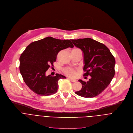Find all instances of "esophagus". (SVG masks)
Returning <instances> with one entry per match:
<instances>
[{
    "instance_id": "1",
    "label": "esophagus",
    "mask_w": 133,
    "mask_h": 133,
    "mask_svg": "<svg viewBox=\"0 0 133 133\" xmlns=\"http://www.w3.org/2000/svg\"><path fill=\"white\" fill-rule=\"evenodd\" d=\"M69 79H70V81H71L72 82H75L76 81V80H75V79H72V78H69Z\"/></svg>"
}]
</instances>
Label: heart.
<instances>
[{
    "mask_svg": "<svg viewBox=\"0 0 133 133\" xmlns=\"http://www.w3.org/2000/svg\"><path fill=\"white\" fill-rule=\"evenodd\" d=\"M73 50H79L77 48H75ZM63 72L68 76L74 77L76 75V70L72 68H66L63 69Z\"/></svg>",
    "mask_w": 133,
    "mask_h": 133,
    "instance_id": "obj_1",
    "label": "heart"
}]
</instances>
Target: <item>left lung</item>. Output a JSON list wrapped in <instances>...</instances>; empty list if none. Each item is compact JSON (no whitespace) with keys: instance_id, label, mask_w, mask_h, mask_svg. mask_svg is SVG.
Instances as JSON below:
<instances>
[{"instance_id":"obj_1","label":"left lung","mask_w":133,"mask_h":133,"mask_svg":"<svg viewBox=\"0 0 133 133\" xmlns=\"http://www.w3.org/2000/svg\"><path fill=\"white\" fill-rule=\"evenodd\" d=\"M71 41L83 52L84 76L91 77L87 82L78 80L82 88L75 94L85 98L96 97L108 87L114 76V57L106 46L90 38Z\"/></svg>"}]
</instances>
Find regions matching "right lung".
I'll use <instances>...</instances> for the list:
<instances>
[{"label": "right lung", "mask_w": 133, "mask_h": 133, "mask_svg": "<svg viewBox=\"0 0 133 133\" xmlns=\"http://www.w3.org/2000/svg\"><path fill=\"white\" fill-rule=\"evenodd\" d=\"M74 46L70 40L58 39L52 37L31 43L20 57V71L23 79L35 94L40 96H49L58 90V81L65 76L56 74V76L46 75L50 66H54L57 56L61 50Z\"/></svg>", "instance_id": "obj_1"}]
</instances>
